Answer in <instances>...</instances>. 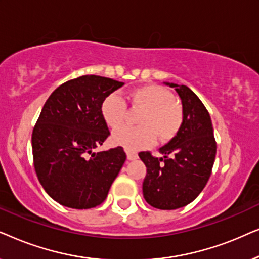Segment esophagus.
<instances>
[{"label": "esophagus", "mask_w": 259, "mask_h": 259, "mask_svg": "<svg viewBox=\"0 0 259 259\" xmlns=\"http://www.w3.org/2000/svg\"><path fill=\"white\" fill-rule=\"evenodd\" d=\"M126 153H127V159H128V160H136V159H138V154L136 152L126 151Z\"/></svg>", "instance_id": "34e87169"}]
</instances>
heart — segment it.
Returning <instances> with one entry per match:
<instances>
[{
    "label": "heart",
    "instance_id": "heart-1",
    "mask_svg": "<svg viewBox=\"0 0 259 259\" xmlns=\"http://www.w3.org/2000/svg\"><path fill=\"white\" fill-rule=\"evenodd\" d=\"M133 107L144 108L138 127H122L115 131L112 141L126 150L137 151L153 143L155 134L161 141L171 140L182 128L184 111L173 94L158 84H147L128 93ZM101 115L113 130L121 127L127 118V104L121 95L112 93L101 104Z\"/></svg>",
    "mask_w": 259,
    "mask_h": 259
}]
</instances>
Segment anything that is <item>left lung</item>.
<instances>
[{"instance_id": "obj_1", "label": "left lung", "mask_w": 259, "mask_h": 259, "mask_svg": "<svg viewBox=\"0 0 259 259\" xmlns=\"http://www.w3.org/2000/svg\"><path fill=\"white\" fill-rule=\"evenodd\" d=\"M182 99V128L155 158L150 152L139 157L147 167L143 183L145 200L160 210H176L190 204L206 185L217 151L213 127L200 99L185 84L165 82Z\"/></svg>"}]
</instances>
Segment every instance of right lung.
I'll return each mask as SVG.
<instances>
[{"label": "right lung", "mask_w": 259, "mask_h": 259, "mask_svg": "<svg viewBox=\"0 0 259 259\" xmlns=\"http://www.w3.org/2000/svg\"><path fill=\"white\" fill-rule=\"evenodd\" d=\"M121 86L82 75L56 88L42 108L31 136L34 167L46 192L63 206L100 205L126 160L121 146L94 152L109 136L102 101Z\"/></svg>", "instance_id": "add662e5"}]
</instances>
